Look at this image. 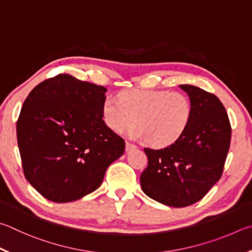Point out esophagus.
Here are the masks:
<instances>
[{
    "label": "esophagus",
    "mask_w": 252,
    "mask_h": 252,
    "mask_svg": "<svg viewBox=\"0 0 252 252\" xmlns=\"http://www.w3.org/2000/svg\"><path fill=\"white\" fill-rule=\"evenodd\" d=\"M134 149H136V146L134 144L130 143V142H126V152H129V151H132Z\"/></svg>",
    "instance_id": "obj_1"
}]
</instances>
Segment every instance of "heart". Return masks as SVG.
Returning <instances> with one entry per match:
<instances>
[{"mask_svg": "<svg viewBox=\"0 0 252 252\" xmlns=\"http://www.w3.org/2000/svg\"><path fill=\"white\" fill-rule=\"evenodd\" d=\"M193 117V106L185 94L166 90L133 89L119 94V102L106 99L102 118L108 127L133 138L145 140L153 148H166L180 140Z\"/></svg>", "mask_w": 252, "mask_h": 252, "instance_id": "heart-1", "label": "heart"}]
</instances>
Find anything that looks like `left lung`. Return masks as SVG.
<instances>
[{
	"label": "left lung",
	"mask_w": 252,
	"mask_h": 252,
	"mask_svg": "<svg viewBox=\"0 0 252 252\" xmlns=\"http://www.w3.org/2000/svg\"><path fill=\"white\" fill-rule=\"evenodd\" d=\"M180 88L193 106L189 129L166 148H145L149 163L140 177L145 195L172 207L198 202L216 184L231 138L228 114L216 95L191 85H180Z\"/></svg>",
	"instance_id": "1"
}]
</instances>
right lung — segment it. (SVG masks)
<instances>
[{"label":"right lung","mask_w":252,"mask_h":252,"mask_svg":"<svg viewBox=\"0 0 252 252\" xmlns=\"http://www.w3.org/2000/svg\"><path fill=\"white\" fill-rule=\"evenodd\" d=\"M107 89L63 74L31 91L16 125L24 175L55 203H68L101 185L126 142L102 120Z\"/></svg>","instance_id":"1"}]
</instances>
